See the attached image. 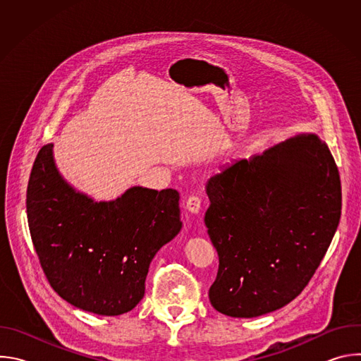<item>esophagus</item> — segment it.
Instances as JSON below:
<instances>
[{"mask_svg":"<svg viewBox=\"0 0 361 361\" xmlns=\"http://www.w3.org/2000/svg\"><path fill=\"white\" fill-rule=\"evenodd\" d=\"M185 209L191 213V214H198L201 210V198L197 195H191L188 197L187 202H185Z\"/></svg>","mask_w":361,"mask_h":361,"instance_id":"1","label":"esophagus"}]
</instances>
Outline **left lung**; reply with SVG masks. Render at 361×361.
<instances>
[{
  "label": "left lung",
  "instance_id": "left-lung-1",
  "mask_svg": "<svg viewBox=\"0 0 361 361\" xmlns=\"http://www.w3.org/2000/svg\"><path fill=\"white\" fill-rule=\"evenodd\" d=\"M205 192L204 223L219 254L212 305L251 319L294 300L340 223L341 183L327 144L298 134L212 177Z\"/></svg>",
  "mask_w": 361,
  "mask_h": 361
}]
</instances>
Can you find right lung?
Here are the masks:
<instances>
[{"mask_svg":"<svg viewBox=\"0 0 361 361\" xmlns=\"http://www.w3.org/2000/svg\"><path fill=\"white\" fill-rule=\"evenodd\" d=\"M54 144L44 145L27 188V217L41 267L60 297L98 316L141 301L154 255L181 230L177 190L130 187L95 201L60 174Z\"/></svg>","mask_w":361,"mask_h":361,"instance_id":"add662e5","label":"right lung"}]
</instances>
